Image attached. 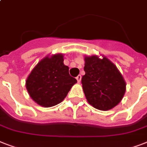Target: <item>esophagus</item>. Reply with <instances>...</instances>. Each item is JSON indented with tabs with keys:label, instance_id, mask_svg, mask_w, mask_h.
Listing matches in <instances>:
<instances>
[{
	"label": "esophagus",
	"instance_id": "1",
	"mask_svg": "<svg viewBox=\"0 0 147 147\" xmlns=\"http://www.w3.org/2000/svg\"><path fill=\"white\" fill-rule=\"evenodd\" d=\"M76 79H77V81H78V82H80L81 79H82V76H81L80 75H78V76L76 77Z\"/></svg>",
	"mask_w": 147,
	"mask_h": 147
}]
</instances>
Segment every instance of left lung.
<instances>
[{
	"mask_svg": "<svg viewBox=\"0 0 147 147\" xmlns=\"http://www.w3.org/2000/svg\"><path fill=\"white\" fill-rule=\"evenodd\" d=\"M82 88L88 102L94 108L107 111L118 105L126 91V82L116 65L107 58L85 57Z\"/></svg>",
	"mask_w": 147,
	"mask_h": 147,
	"instance_id": "8db88e82",
	"label": "left lung"
}]
</instances>
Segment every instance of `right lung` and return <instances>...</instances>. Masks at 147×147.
Returning a JSON list of instances; mask_svg holds the SVG:
<instances>
[{
    "label": "right lung",
    "instance_id": "right-lung-1",
    "mask_svg": "<svg viewBox=\"0 0 147 147\" xmlns=\"http://www.w3.org/2000/svg\"><path fill=\"white\" fill-rule=\"evenodd\" d=\"M63 55L55 54L42 59L26 81L30 96L40 106L49 107L59 104L76 82L63 63Z\"/></svg>",
    "mask_w": 147,
    "mask_h": 147
}]
</instances>
